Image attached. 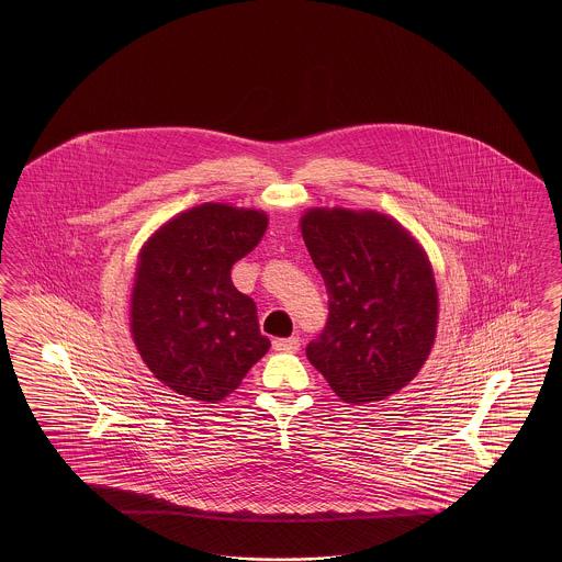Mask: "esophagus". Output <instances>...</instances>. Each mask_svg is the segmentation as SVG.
<instances>
[{"instance_id":"esophagus-1","label":"esophagus","mask_w":562,"mask_h":562,"mask_svg":"<svg viewBox=\"0 0 562 562\" xmlns=\"http://www.w3.org/2000/svg\"><path fill=\"white\" fill-rule=\"evenodd\" d=\"M272 346L276 352L292 355V352H296L301 348V340L299 338H278V340L272 341Z\"/></svg>"}]
</instances>
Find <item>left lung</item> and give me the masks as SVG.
Here are the masks:
<instances>
[{
  "label": "left lung",
  "instance_id": "8db88e82",
  "mask_svg": "<svg viewBox=\"0 0 562 562\" xmlns=\"http://www.w3.org/2000/svg\"><path fill=\"white\" fill-rule=\"evenodd\" d=\"M299 226L329 294L306 358L344 404L383 402L420 373L437 338L439 290L425 247L376 210L308 207Z\"/></svg>",
  "mask_w": 562,
  "mask_h": 562
}]
</instances>
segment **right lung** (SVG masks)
Wrapping results in <instances>:
<instances>
[{
    "label": "right lung",
    "mask_w": 562,
    "mask_h": 562,
    "mask_svg": "<svg viewBox=\"0 0 562 562\" xmlns=\"http://www.w3.org/2000/svg\"><path fill=\"white\" fill-rule=\"evenodd\" d=\"M257 207L205 202L160 224L137 254L130 331L137 355L169 390L218 404L270 350L256 303L231 268L266 235Z\"/></svg>",
    "instance_id": "1"
}]
</instances>
